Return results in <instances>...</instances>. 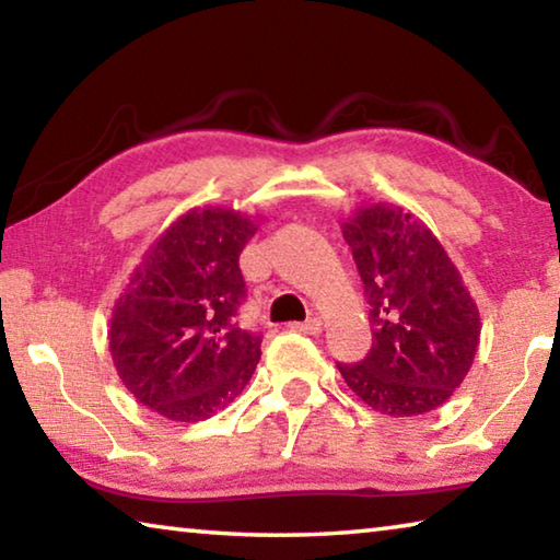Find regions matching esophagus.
<instances>
[{
  "label": "esophagus",
  "instance_id": "1",
  "mask_svg": "<svg viewBox=\"0 0 560 560\" xmlns=\"http://www.w3.org/2000/svg\"><path fill=\"white\" fill-rule=\"evenodd\" d=\"M291 330H296V334H306V336H318L320 334V320L308 318V320H303V324H291Z\"/></svg>",
  "mask_w": 560,
  "mask_h": 560
}]
</instances>
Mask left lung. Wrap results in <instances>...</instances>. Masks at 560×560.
I'll return each mask as SVG.
<instances>
[{
    "label": "left lung",
    "mask_w": 560,
    "mask_h": 560,
    "mask_svg": "<svg viewBox=\"0 0 560 560\" xmlns=\"http://www.w3.org/2000/svg\"><path fill=\"white\" fill-rule=\"evenodd\" d=\"M371 303L373 346L343 365L350 390L375 412L415 417L438 410L467 377L479 348V308L430 226L387 202L343 222Z\"/></svg>",
    "instance_id": "obj_1"
}]
</instances>
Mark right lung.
<instances>
[{
  "label": "right lung",
  "instance_id": "right-lung-1",
  "mask_svg": "<svg viewBox=\"0 0 560 560\" xmlns=\"http://www.w3.org/2000/svg\"><path fill=\"white\" fill-rule=\"evenodd\" d=\"M257 222L195 207L145 252L113 306L108 348L122 385L173 422H200L244 390L261 336L240 328V254Z\"/></svg>",
  "mask_w": 560,
  "mask_h": 560
}]
</instances>
